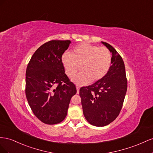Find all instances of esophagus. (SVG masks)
<instances>
[{"mask_svg":"<svg viewBox=\"0 0 153 153\" xmlns=\"http://www.w3.org/2000/svg\"><path fill=\"white\" fill-rule=\"evenodd\" d=\"M76 89H77V94H79L80 87H79V86H78V85H77V86H76Z\"/></svg>","mask_w":153,"mask_h":153,"instance_id":"1","label":"esophagus"}]
</instances>
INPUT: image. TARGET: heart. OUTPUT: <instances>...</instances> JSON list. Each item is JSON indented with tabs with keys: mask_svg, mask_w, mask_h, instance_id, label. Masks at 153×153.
Instances as JSON below:
<instances>
[{
	"mask_svg": "<svg viewBox=\"0 0 153 153\" xmlns=\"http://www.w3.org/2000/svg\"><path fill=\"white\" fill-rule=\"evenodd\" d=\"M111 54L107 47H99L82 43L75 47L71 54L65 52L62 63L67 75L72 77L79 71L81 72L72 78L77 85H85L96 82L106 75L111 64Z\"/></svg>",
	"mask_w": 153,
	"mask_h": 153,
	"instance_id": "1",
	"label": "heart"
}]
</instances>
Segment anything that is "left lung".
<instances>
[{
    "instance_id": "obj_1",
    "label": "left lung",
    "mask_w": 153,
    "mask_h": 153,
    "mask_svg": "<svg viewBox=\"0 0 153 153\" xmlns=\"http://www.w3.org/2000/svg\"><path fill=\"white\" fill-rule=\"evenodd\" d=\"M102 43L112 53L110 68L102 79L79 90L85 119L98 127L110 124L119 115L128 87L123 58L111 45Z\"/></svg>"
}]
</instances>
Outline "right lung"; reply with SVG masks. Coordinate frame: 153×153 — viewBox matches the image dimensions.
<instances>
[{
  "mask_svg": "<svg viewBox=\"0 0 153 153\" xmlns=\"http://www.w3.org/2000/svg\"><path fill=\"white\" fill-rule=\"evenodd\" d=\"M71 43H45L33 54L26 69V98L34 115L46 124H56L65 119L71 99L77 92L62 63Z\"/></svg>",
  "mask_w": 153,
  "mask_h": 153,
  "instance_id": "add662e5",
  "label": "right lung"
}]
</instances>
